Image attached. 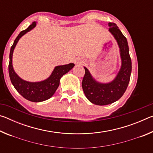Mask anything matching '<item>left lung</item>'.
<instances>
[{
  "instance_id": "obj_1",
  "label": "left lung",
  "mask_w": 153,
  "mask_h": 153,
  "mask_svg": "<svg viewBox=\"0 0 153 153\" xmlns=\"http://www.w3.org/2000/svg\"><path fill=\"white\" fill-rule=\"evenodd\" d=\"M108 31L117 40L121 59V68L115 78L108 83L97 82L84 67L85 75L82 86L86 98L97 105H107L117 101L126 92L130 79L131 61L126 38L114 23H108Z\"/></svg>"
}]
</instances>
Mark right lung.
<instances>
[{"instance_id":"obj_1","label":"right lung","mask_w":153,"mask_h":153,"mask_svg":"<svg viewBox=\"0 0 153 153\" xmlns=\"http://www.w3.org/2000/svg\"><path fill=\"white\" fill-rule=\"evenodd\" d=\"M36 25V23L35 22H33L26 30L22 31L15 40L10 51L9 74L12 84L17 91L25 99L32 102H38L45 101L53 97L56 89L58 88L62 76L70 71L75 65L74 63H69L55 67L49 77L41 82H27L18 76V75L15 72L12 65L13 51L20 38L27 32L34 28Z\"/></svg>"}]
</instances>
